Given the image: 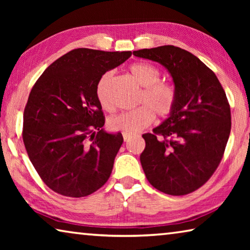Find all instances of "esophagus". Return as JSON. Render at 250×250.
Wrapping results in <instances>:
<instances>
[{"label": "esophagus", "instance_id": "esophagus-1", "mask_svg": "<svg viewBox=\"0 0 250 250\" xmlns=\"http://www.w3.org/2000/svg\"><path fill=\"white\" fill-rule=\"evenodd\" d=\"M122 137H124V140L125 141H129L131 138H132V134L130 133H122Z\"/></svg>", "mask_w": 250, "mask_h": 250}]
</instances>
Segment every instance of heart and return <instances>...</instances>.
Listing matches in <instances>:
<instances>
[{"label": "heart", "mask_w": 250, "mask_h": 250, "mask_svg": "<svg viewBox=\"0 0 250 250\" xmlns=\"http://www.w3.org/2000/svg\"><path fill=\"white\" fill-rule=\"evenodd\" d=\"M129 70L137 83L142 87L137 100V104L142 105L110 118L108 126L112 131L132 134L149 126L153 122L154 113L159 117L167 116L174 108L176 92L171 83L160 82L161 73L154 65L135 62L130 66ZM111 78L112 71H107L99 78L96 86L97 100L105 111L113 110L108 98V84Z\"/></svg>", "instance_id": "heart-1"}]
</instances>
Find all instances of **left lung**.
Wrapping results in <instances>:
<instances>
[{
	"mask_svg": "<svg viewBox=\"0 0 250 250\" xmlns=\"http://www.w3.org/2000/svg\"><path fill=\"white\" fill-rule=\"evenodd\" d=\"M133 55L162 65L176 92L168 117L153 134L142 135V168L156 189L185 195L201 188L223 158L231 126L226 94L216 75L188 50L164 45L134 50ZM158 134L164 139L156 138Z\"/></svg>",
	"mask_w": 250,
	"mask_h": 250,
	"instance_id": "left-lung-1",
	"label": "left lung"
}]
</instances>
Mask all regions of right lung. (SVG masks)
Wrapping results in <instances>:
<instances>
[{
    "mask_svg": "<svg viewBox=\"0 0 250 250\" xmlns=\"http://www.w3.org/2000/svg\"><path fill=\"white\" fill-rule=\"evenodd\" d=\"M131 52L77 48L55 61L32 88L23 117V141L44 183L69 197L90 195L108 181L124 142L103 128L96 86Z\"/></svg>",
    "mask_w": 250,
    "mask_h": 250,
    "instance_id": "right-lung-1",
    "label": "right lung"
}]
</instances>
